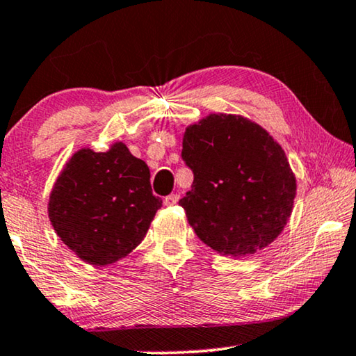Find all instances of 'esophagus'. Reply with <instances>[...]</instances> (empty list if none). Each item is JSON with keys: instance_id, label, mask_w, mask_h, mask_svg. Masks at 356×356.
<instances>
[{"instance_id": "esophagus-1", "label": "esophagus", "mask_w": 356, "mask_h": 356, "mask_svg": "<svg viewBox=\"0 0 356 356\" xmlns=\"http://www.w3.org/2000/svg\"><path fill=\"white\" fill-rule=\"evenodd\" d=\"M178 201H179V194H170V196H167L165 197V206H177L178 204Z\"/></svg>"}]
</instances>
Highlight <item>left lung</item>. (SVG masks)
I'll list each match as a JSON object with an SVG mask.
<instances>
[{
  "mask_svg": "<svg viewBox=\"0 0 356 356\" xmlns=\"http://www.w3.org/2000/svg\"><path fill=\"white\" fill-rule=\"evenodd\" d=\"M181 157L194 181L179 206L199 240L225 256L269 246L293 211L296 178L280 144L254 121L211 113L189 124Z\"/></svg>",
  "mask_w": 356,
  "mask_h": 356,
  "instance_id": "1",
  "label": "left lung"
}]
</instances>
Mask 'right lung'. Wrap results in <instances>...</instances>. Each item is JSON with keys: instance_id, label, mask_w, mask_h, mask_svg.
Instances as JSON below:
<instances>
[{"instance_id": "1", "label": "right lung", "mask_w": 356, "mask_h": 356, "mask_svg": "<svg viewBox=\"0 0 356 356\" xmlns=\"http://www.w3.org/2000/svg\"><path fill=\"white\" fill-rule=\"evenodd\" d=\"M160 207L147 163L115 143L106 152L84 147L67 160L53 184L48 217L77 257L108 266L140 245Z\"/></svg>"}]
</instances>
